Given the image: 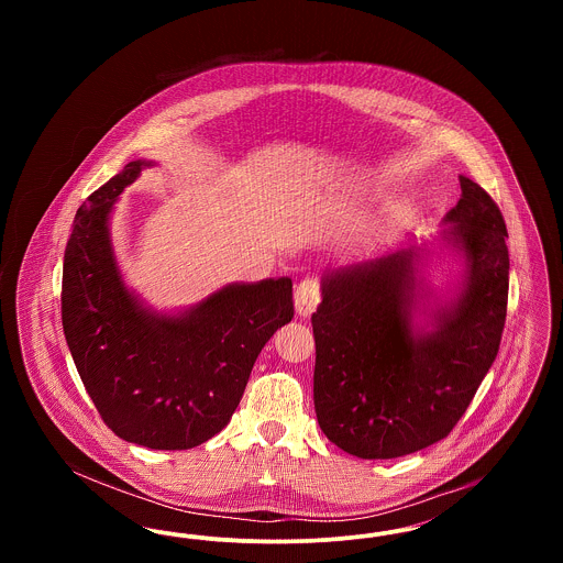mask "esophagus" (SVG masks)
Here are the masks:
<instances>
[{
  "instance_id": "1",
  "label": "esophagus",
  "mask_w": 563,
  "mask_h": 563,
  "mask_svg": "<svg viewBox=\"0 0 563 563\" xmlns=\"http://www.w3.org/2000/svg\"><path fill=\"white\" fill-rule=\"evenodd\" d=\"M321 301V285L314 278H306L295 289V310L299 317H310Z\"/></svg>"
}]
</instances>
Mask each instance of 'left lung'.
Masks as SVG:
<instances>
[{
	"label": "left lung",
	"mask_w": 563,
	"mask_h": 563,
	"mask_svg": "<svg viewBox=\"0 0 563 563\" xmlns=\"http://www.w3.org/2000/svg\"><path fill=\"white\" fill-rule=\"evenodd\" d=\"M462 196L441 241L464 262L457 294L413 324L418 266L411 244L369 262L324 272L312 314L314 409L340 450L388 460L445 439L489 372L507 319V225L492 196L460 175Z\"/></svg>",
	"instance_id": "8db88e82"
}]
</instances>
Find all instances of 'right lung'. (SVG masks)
<instances>
[{"label": "right lung", "instance_id": "1", "mask_svg": "<svg viewBox=\"0 0 563 563\" xmlns=\"http://www.w3.org/2000/svg\"><path fill=\"white\" fill-rule=\"evenodd\" d=\"M145 166L129 162L78 209L63 262V331L109 429L150 450H189L230 422L257 354L294 319V283H234L181 314L145 308L109 239L111 209Z\"/></svg>", "mask_w": 563, "mask_h": 563}]
</instances>
